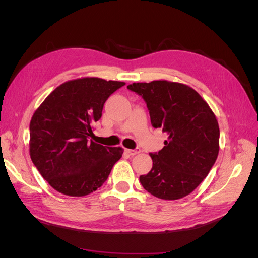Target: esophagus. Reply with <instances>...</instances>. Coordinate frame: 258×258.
Listing matches in <instances>:
<instances>
[{
    "mask_svg": "<svg viewBox=\"0 0 258 258\" xmlns=\"http://www.w3.org/2000/svg\"><path fill=\"white\" fill-rule=\"evenodd\" d=\"M140 152H141V150H140V148H136V150H126V153H128L131 156H135V155L139 154Z\"/></svg>",
    "mask_w": 258,
    "mask_h": 258,
    "instance_id": "1",
    "label": "esophagus"
}]
</instances>
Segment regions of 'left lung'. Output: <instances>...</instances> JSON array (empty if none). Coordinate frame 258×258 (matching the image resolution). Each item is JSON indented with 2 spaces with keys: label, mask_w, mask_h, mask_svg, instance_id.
I'll return each mask as SVG.
<instances>
[{
  "label": "left lung",
  "mask_w": 258,
  "mask_h": 258,
  "mask_svg": "<svg viewBox=\"0 0 258 258\" xmlns=\"http://www.w3.org/2000/svg\"><path fill=\"white\" fill-rule=\"evenodd\" d=\"M128 89L145 100L153 127L168 135L162 150L150 154L152 170L140 176V182L159 199L186 197L207 177L217 158L220 127L215 114L185 84L158 80L134 83Z\"/></svg>",
  "instance_id": "1"
}]
</instances>
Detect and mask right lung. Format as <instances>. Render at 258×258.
Instances as JSON below:
<instances>
[{
    "label": "right lung",
    "mask_w": 258,
    "mask_h": 258,
    "mask_svg": "<svg viewBox=\"0 0 258 258\" xmlns=\"http://www.w3.org/2000/svg\"><path fill=\"white\" fill-rule=\"evenodd\" d=\"M123 85L99 77L68 81L36 108L30 121V157L53 189L83 197L106 181L123 150L89 137L105 101Z\"/></svg>",
    "instance_id": "right-lung-1"
}]
</instances>
